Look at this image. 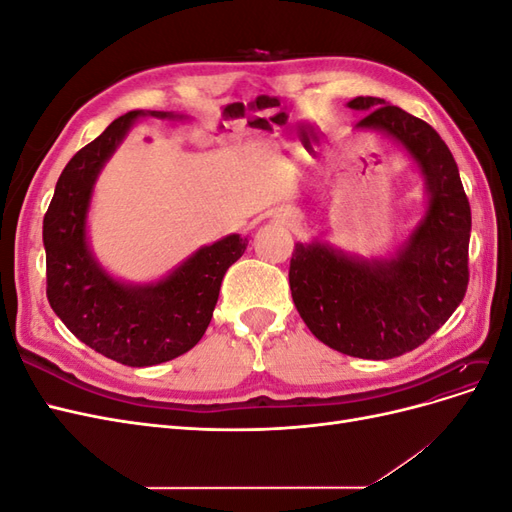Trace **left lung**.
I'll return each mask as SVG.
<instances>
[{"label": "left lung", "mask_w": 512, "mask_h": 512, "mask_svg": "<svg viewBox=\"0 0 512 512\" xmlns=\"http://www.w3.org/2000/svg\"><path fill=\"white\" fill-rule=\"evenodd\" d=\"M367 111L356 128L382 130L421 166L429 207L391 260H356L324 243H297L290 290L307 329L359 359H395L436 333L466 297L472 213L451 149L427 121L380 98L348 102Z\"/></svg>", "instance_id": "left-lung-1"}]
</instances>
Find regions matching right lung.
Instances as JSON below:
<instances>
[{
    "label": "right lung",
    "mask_w": 512,
    "mask_h": 512,
    "mask_svg": "<svg viewBox=\"0 0 512 512\" xmlns=\"http://www.w3.org/2000/svg\"><path fill=\"white\" fill-rule=\"evenodd\" d=\"M143 111L115 119L96 141L74 153L59 175L42 222L46 250V297L61 322L87 344L121 365L149 367L192 350L205 335L228 267L247 239L224 237L198 250L151 286L115 282L91 256L85 218L91 190L104 162ZM151 115L175 119L173 113Z\"/></svg>",
    "instance_id": "obj_1"
}]
</instances>
